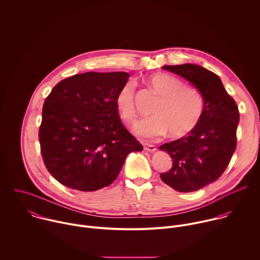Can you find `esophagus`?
Wrapping results in <instances>:
<instances>
[{
  "label": "esophagus",
  "mask_w": 260,
  "mask_h": 260,
  "mask_svg": "<svg viewBox=\"0 0 260 260\" xmlns=\"http://www.w3.org/2000/svg\"><path fill=\"white\" fill-rule=\"evenodd\" d=\"M144 150L148 152H154L156 150V147L152 144H144Z\"/></svg>",
  "instance_id": "34e87169"
}]
</instances>
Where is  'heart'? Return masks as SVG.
<instances>
[{
  "label": "heart",
  "instance_id": "obj_1",
  "mask_svg": "<svg viewBox=\"0 0 260 260\" xmlns=\"http://www.w3.org/2000/svg\"><path fill=\"white\" fill-rule=\"evenodd\" d=\"M150 86L160 95L152 109L153 116L135 125L136 134L144 139L166 135L181 138L190 134L204 118L206 101L203 93L169 74H155L149 78ZM136 84L127 81L119 88L115 103L122 119L132 123L138 112L135 103Z\"/></svg>",
  "mask_w": 260,
  "mask_h": 260
}]
</instances>
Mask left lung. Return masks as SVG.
Listing matches in <instances>:
<instances>
[{
    "label": "left lung",
    "mask_w": 260,
    "mask_h": 260,
    "mask_svg": "<svg viewBox=\"0 0 260 260\" xmlns=\"http://www.w3.org/2000/svg\"><path fill=\"white\" fill-rule=\"evenodd\" d=\"M191 82L205 96L206 111L201 123L188 136L159 147L173 166L161 180L179 192L197 191L215 182L228 168L237 147L240 112L215 73L192 63L165 66Z\"/></svg>",
    "instance_id": "8db88e82"
}]
</instances>
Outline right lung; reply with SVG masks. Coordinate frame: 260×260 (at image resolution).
<instances>
[{
  "label": "right lung",
  "instance_id": "right-lung-1",
  "mask_svg": "<svg viewBox=\"0 0 260 260\" xmlns=\"http://www.w3.org/2000/svg\"><path fill=\"white\" fill-rule=\"evenodd\" d=\"M126 72L77 74L45 99L39 128L46 169L60 184L95 191L117 178L128 153L143 146L120 120L115 98Z\"/></svg>",
  "mask_w": 260,
  "mask_h": 260
}]
</instances>
